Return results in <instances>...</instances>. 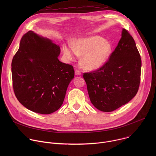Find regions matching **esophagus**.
<instances>
[{
  "mask_svg": "<svg viewBox=\"0 0 156 156\" xmlns=\"http://www.w3.org/2000/svg\"><path fill=\"white\" fill-rule=\"evenodd\" d=\"M75 73L76 75H81V71L79 70H75Z\"/></svg>",
  "mask_w": 156,
  "mask_h": 156,
  "instance_id": "34e87169",
  "label": "esophagus"
}]
</instances>
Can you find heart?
Here are the masks:
<instances>
[{
    "instance_id": "b5f03b06",
    "label": "heart",
    "mask_w": 156,
    "mask_h": 156,
    "mask_svg": "<svg viewBox=\"0 0 156 156\" xmlns=\"http://www.w3.org/2000/svg\"><path fill=\"white\" fill-rule=\"evenodd\" d=\"M112 45L101 37L95 36L76 41L72 46H65L63 54L68 60H74L77 55L82 56L81 62L87 70H96L104 64L108 58Z\"/></svg>"
}]
</instances>
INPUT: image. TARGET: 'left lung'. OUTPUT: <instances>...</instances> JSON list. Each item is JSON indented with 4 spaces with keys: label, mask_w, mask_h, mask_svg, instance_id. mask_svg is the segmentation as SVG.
I'll return each instance as SVG.
<instances>
[{
    "label": "left lung",
    "mask_w": 156,
    "mask_h": 156,
    "mask_svg": "<svg viewBox=\"0 0 156 156\" xmlns=\"http://www.w3.org/2000/svg\"><path fill=\"white\" fill-rule=\"evenodd\" d=\"M141 69V56L135 40L123 29L108 60L98 70L83 74L91 103L106 112L128 103L138 91Z\"/></svg>",
    "instance_id": "8db88e82"
}]
</instances>
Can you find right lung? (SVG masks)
<instances>
[{"label":"right lung","instance_id":"obj_1","mask_svg":"<svg viewBox=\"0 0 156 156\" xmlns=\"http://www.w3.org/2000/svg\"><path fill=\"white\" fill-rule=\"evenodd\" d=\"M60 52L58 46L33 31L21 39L12 62L13 88L18 101L34 112L57 110L74 78L73 66L58 59Z\"/></svg>","mask_w":156,"mask_h":156}]
</instances>
